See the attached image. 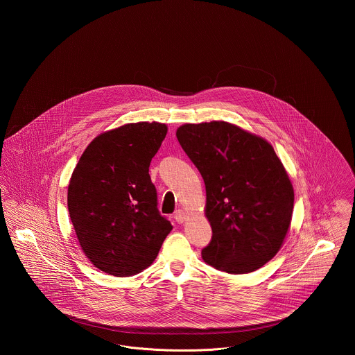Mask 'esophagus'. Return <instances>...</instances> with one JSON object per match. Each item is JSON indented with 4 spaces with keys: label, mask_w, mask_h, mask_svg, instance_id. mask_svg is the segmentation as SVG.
Wrapping results in <instances>:
<instances>
[{
    "label": "esophagus",
    "mask_w": 355,
    "mask_h": 355,
    "mask_svg": "<svg viewBox=\"0 0 355 355\" xmlns=\"http://www.w3.org/2000/svg\"><path fill=\"white\" fill-rule=\"evenodd\" d=\"M186 217H187V214H186V211H184V210L179 209V210H176V211H175V220H176L179 224L184 223V221H186Z\"/></svg>",
    "instance_id": "1"
}]
</instances>
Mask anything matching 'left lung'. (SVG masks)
<instances>
[{
    "mask_svg": "<svg viewBox=\"0 0 355 355\" xmlns=\"http://www.w3.org/2000/svg\"><path fill=\"white\" fill-rule=\"evenodd\" d=\"M178 141L202 175L213 268L242 275L280 250L291 224L294 189L272 145L227 121L184 124Z\"/></svg>",
    "mask_w": 355,
    "mask_h": 355,
    "instance_id": "8db88e82",
    "label": "left lung"
}]
</instances>
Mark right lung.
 I'll use <instances>...</instances> for the list:
<instances>
[{
	"mask_svg": "<svg viewBox=\"0 0 355 355\" xmlns=\"http://www.w3.org/2000/svg\"><path fill=\"white\" fill-rule=\"evenodd\" d=\"M168 127L153 121L102 132L86 148L68 186L79 245L96 268L117 277L150 266L171 223L157 209L149 175Z\"/></svg>",
	"mask_w": 355,
	"mask_h": 355,
	"instance_id": "obj_1",
	"label": "right lung"
}]
</instances>
